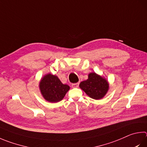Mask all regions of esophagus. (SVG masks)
I'll use <instances>...</instances> for the list:
<instances>
[{
  "label": "esophagus",
  "mask_w": 147,
  "mask_h": 147,
  "mask_svg": "<svg viewBox=\"0 0 147 147\" xmlns=\"http://www.w3.org/2000/svg\"><path fill=\"white\" fill-rule=\"evenodd\" d=\"M79 84H80L79 82L76 83V84H72V87H78Z\"/></svg>",
  "instance_id": "1"
}]
</instances>
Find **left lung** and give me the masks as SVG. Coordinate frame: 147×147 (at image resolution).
Segmentation results:
<instances>
[{
  "mask_svg": "<svg viewBox=\"0 0 147 147\" xmlns=\"http://www.w3.org/2000/svg\"><path fill=\"white\" fill-rule=\"evenodd\" d=\"M80 87L92 99L100 100L108 91L109 84L105 78L92 73L89 74L87 80L80 84Z\"/></svg>",
  "mask_w": 147,
  "mask_h": 147,
  "instance_id": "8db88e82",
  "label": "left lung"
}]
</instances>
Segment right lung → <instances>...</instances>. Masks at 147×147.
<instances>
[{"instance_id": "obj_1", "label": "right lung", "mask_w": 147, "mask_h": 147, "mask_svg": "<svg viewBox=\"0 0 147 147\" xmlns=\"http://www.w3.org/2000/svg\"><path fill=\"white\" fill-rule=\"evenodd\" d=\"M39 85L44 98L53 103L62 100L70 89L69 85L63 84L57 76L51 74L45 76Z\"/></svg>"}]
</instances>
